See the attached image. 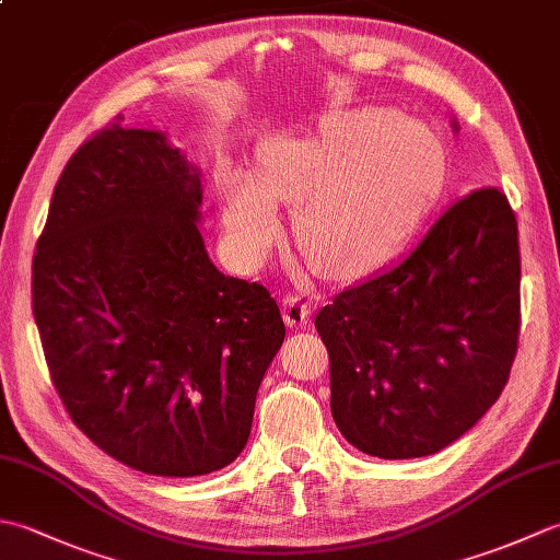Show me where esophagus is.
<instances>
[{
	"mask_svg": "<svg viewBox=\"0 0 560 560\" xmlns=\"http://www.w3.org/2000/svg\"><path fill=\"white\" fill-rule=\"evenodd\" d=\"M283 319H287L289 327H305L311 323V305L301 295H287L283 299Z\"/></svg>",
	"mask_w": 560,
	"mask_h": 560,
	"instance_id": "34e87169",
	"label": "esophagus"
}]
</instances>
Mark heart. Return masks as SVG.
Segmentation results:
<instances>
[{"mask_svg": "<svg viewBox=\"0 0 560 560\" xmlns=\"http://www.w3.org/2000/svg\"><path fill=\"white\" fill-rule=\"evenodd\" d=\"M445 171L438 139L387 108L335 110L311 132L277 135L255 171L221 177V225L237 259L259 265L277 245V201H299L293 233L331 279L371 271L409 241Z\"/></svg>", "mask_w": 560, "mask_h": 560, "instance_id": "b5f03b06", "label": "heart"}]
</instances>
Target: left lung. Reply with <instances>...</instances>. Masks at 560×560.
<instances>
[{
    "label": "left lung",
    "mask_w": 560,
    "mask_h": 560,
    "mask_svg": "<svg viewBox=\"0 0 560 560\" xmlns=\"http://www.w3.org/2000/svg\"><path fill=\"white\" fill-rule=\"evenodd\" d=\"M315 327L329 351L331 416L353 447L411 459L455 443L501 397L517 353L508 197L486 187L455 201L395 267L335 295Z\"/></svg>",
    "instance_id": "left-lung-1"
}]
</instances>
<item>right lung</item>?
I'll return each instance as SVG.
<instances>
[{"label":"right lung","mask_w":560,"mask_h":560,"mask_svg":"<svg viewBox=\"0 0 560 560\" xmlns=\"http://www.w3.org/2000/svg\"><path fill=\"white\" fill-rule=\"evenodd\" d=\"M201 171L156 129L110 125L55 185L33 315L57 395L103 452L153 477L241 455L287 327L259 283L209 259Z\"/></svg>","instance_id":"obj_1"}]
</instances>
